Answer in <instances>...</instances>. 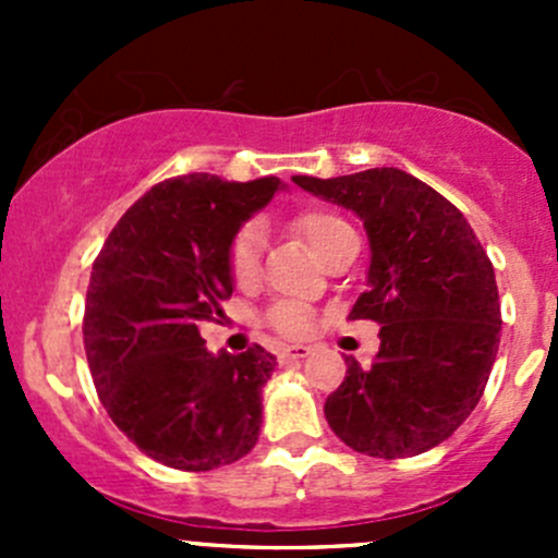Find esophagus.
Masks as SVG:
<instances>
[{
  "label": "esophagus",
  "instance_id": "1",
  "mask_svg": "<svg viewBox=\"0 0 558 558\" xmlns=\"http://www.w3.org/2000/svg\"><path fill=\"white\" fill-rule=\"evenodd\" d=\"M305 356H311V348H307V345H286V348H280L278 362L280 364H291V362H302Z\"/></svg>",
  "mask_w": 558,
  "mask_h": 558
}]
</instances>
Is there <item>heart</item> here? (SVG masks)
<instances>
[{
  "mask_svg": "<svg viewBox=\"0 0 558 558\" xmlns=\"http://www.w3.org/2000/svg\"><path fill=\"white\" fill-rule=\"evenodd\" d=\"M289 227L313 247L315 256L324 262L342 240H348L353 234V229L342 221L337 213L326 210V207H300V210L291 213ZM227 269L229 278L247 289V286L256 283L258 272H262V234L256 227H243L227 247ZM267 326L280 337H289V340H300L313 331L315 315L307 305L302 302H275L267 311Z\"/></svg>",
  "mask_w": 558,
  "mask_h": 558,
  "instance_id": "b5f03b06",
  "label": "heart"
}]
</instances>
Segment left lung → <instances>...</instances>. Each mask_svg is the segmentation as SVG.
Segmentation results:
<instances>
[{
    "instance_id": "8db88e82",
    "label": "left lung",
    "mask_w": 558,
    "mask_h": 558,
    "mask_svg": "<svg viewBox=\"0 0 558 558\" xmlns=\"http://www.w3.org/2000/svg\"><path fill=\"white\" fill-rule=\"evenodd\" d=\"M294 183L353 210L369 238L367 291L348 318L380 324L369 367L348 373L324 415L353 451L404 459L440 446L481 402L502 331L494 267L466 218L397 167Z\"/></svg>"
}]
</instances>
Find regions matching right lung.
Segmentation results:
<instances>
[{
  "label": "right lung",
  "mask_w": 558,
  "mask_h": 558,
  "mask_svg": "<svg viewBox=\"0 0 558 558\" xmlns=\"http://www.w3.org/2000/svg\"><path fill=\"white\" fill-rule=\"evenodd\" d=\"M191 172L140 196L92 269L83 345L112 424L145 456L185 472L243 459L262 429L275 356L262 345L210 353L202 320L232 296L229 240L278 191Z\"/></svg>",
  "instance_id": "add662e5"
}]
</instances>
